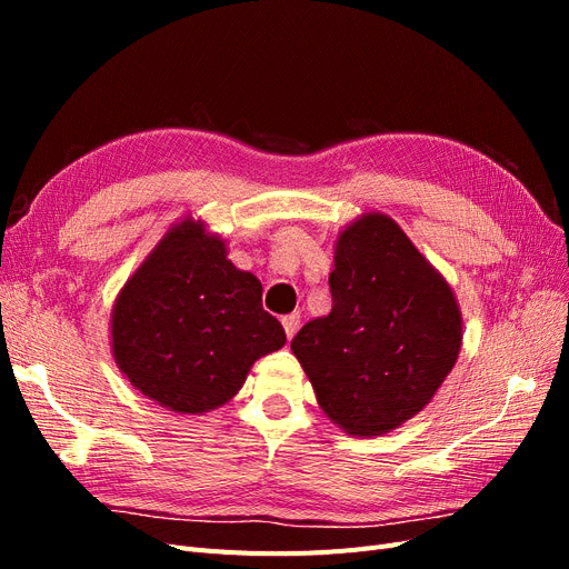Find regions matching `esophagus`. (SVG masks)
Listing matches in <instances>:
<instances>
[{
    "label": "esophagus",
    "instance_id": "obj_1",
    "mask_svg": "<svg viewBox=\"0 0 569 569\" xmlns=\"http://www.w3.org/2000/svg\"><path fill=\"white\" fill-rule=\"evenodd\" d=\"M299 322H301L299 313H289V316H284V318H282V327H284V332H287V339H291V337L297 335V330H299Z\"/></svg>",
    "mask_w": 569,
    "mask_h": 569
}]
</instances>
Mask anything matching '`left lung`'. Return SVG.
I'll list each match as a JSON object with an SVG mask.
<instances>
[{
    "label": "left lung",
    "mask_w": 569,
    "mask_h": 569,
    "mask_svg": "<svg viewBox=\"0 0 569 569\" xmlns=\"http://www.w3.org/2000/svg\"><path fill=\"white\" fill-rule=\"evenodd\" d=\"M332 311L291 351L322 412L351 437H380L435 399L462 343L451 284L393 218L368 211L337 234Z\"/></svg>",
    "instance_id": "left-lung-1"
}]
</instances>
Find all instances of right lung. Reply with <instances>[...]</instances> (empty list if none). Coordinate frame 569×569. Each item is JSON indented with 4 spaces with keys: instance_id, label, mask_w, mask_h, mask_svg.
Listing matches in <instances>:
<instances>
[{
    "instance_id": "add662e5",
    "label": "right lung",
    "mask_w": 569,
    "mask_h": 569,
    "mask_svg": "<svg viewBox=\"0 0 569 569\" xmlns=\"http://www.w3.org/2000/svg\"><path fill=\"white\" fill-rule=\"evenodd\" d=\"M263 284L226 239L184 216L149 251L111 308V353L126 380L180 416H203L242 389L258 358L284 347Z\"/></svg>"
}]
</instances>
